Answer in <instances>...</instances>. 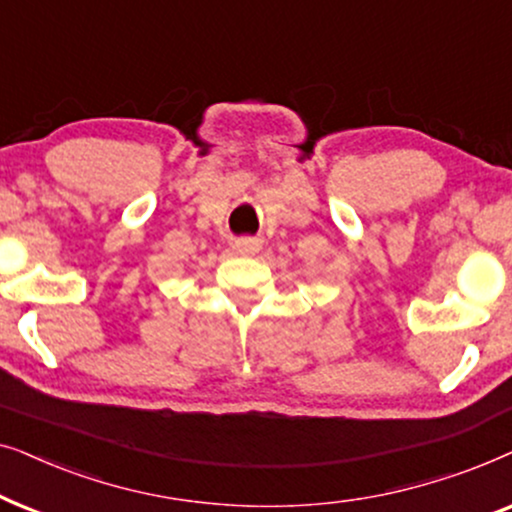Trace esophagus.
Returning <instances> with one entry per match:
<instances>
[{"label":"esophagus","instance_id":"esophagus-1","mask_svg":"<svg viewBox=\"0 0 512 512\" xmlns=\"http://www.w3.org/2000/svg\"><path fill=\"white\" fill-rule=\"evenodd\" d=\"M236 252H241V255H255V252H260L262 243L257 241V238H238L234 243Z\"/></svg>","mask_w":512,"mask_h":512}]
</instances>
